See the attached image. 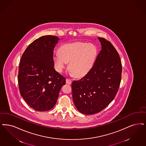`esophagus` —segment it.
<instances>
[{
	"label": "esophagus",
	"mask_w": 146,
	"mask_h": 146,
	"mask_svg": "<svg viewBox=\"0 0 146 146\" xmlns=\"http://www.w3.org/2000/svg\"><path fill=\"white\" fill-rule=\"evenodd\" d=\"M66 82L67 84H68V85H70L72 84V80L70 79H66Z\"/></svg>",
	"instance_id": "1"
}]
</instances>
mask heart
Returning a JSON list of instances; mask_svg holds the SVG:
<instances>
[{
    "instance_id": "b5f03b06",
    "label": "heart",
    "mask_w": 146,
    "mask_h": 146,
    "mask_svg": "<svg viewBox=\"0 0 146 146\" xmlns=\"http://www.w3.org/2000/svg\"><path fill=\"white\" fill-rule=\"evenodd\" d=\"M97 49L93 44L77 42L66 43L61 47L60 53L53 55L56 70L62 72L70 62L69 68L76 76L86 75L94 66Z\"/></svg>"
}]
</instances>
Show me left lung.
<instances>
[{
    "instance_id": "8db88e82",
    "label": "left lung",
    "mask_w": 146,
    "mask_h": 146,
    "mask_svg": "<svg viewBox=\"0 0 146 146\" xmlns=\"http://www.w3.org/2000/svg\"><path fill=\"white\" fill-rule=\"evenodd\" d=\"M102 50L94 66L82 78L72 83L76 109L85 115L102 111L115 98L121 81L122 64L119 54L110 41L98 37Z\"/></svg>"
}]
</instances>
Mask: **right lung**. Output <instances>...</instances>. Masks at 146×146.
<instances>
[{
    "instance_id": "obj_1",
    "label": "right lung",
    "mask_w": 146,
    "mask_h": 146,
    "mask_svg": "<svg viewBox=\"0 0 146 146\" xmlns=\"http://www.w3.org/2000/svg\"><path fill=\"white\" fill-rule=\"evenodd\" d=\"M58 40L55 36H42L30 44L21 59L18 75L20 94L36 111L54 108L66 84L65 78L54 68L53 51Z\"/></svg>"
}]
</instances>
